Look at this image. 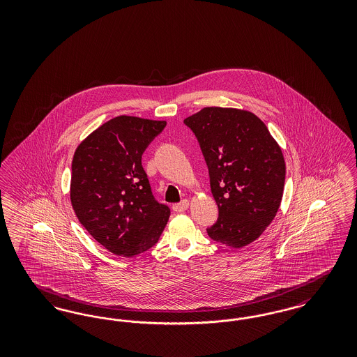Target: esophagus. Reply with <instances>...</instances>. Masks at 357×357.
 <instances>
[{"label": "esophagus", "mask_w": 357, "mask_h": 357, "mask_svg": "<svg viewBox=\"0 0 357 357\" xmlns=\"http://www.w3.org/2000/svg\"><path fill=\"white\" fill-rule=\"evenodd\" d=\"M187 207H188V201H182V202H179V204H175L172 206V210L175 211V213H183L185 210H187Z\"/></svg>", "instance_id": "34e87169"}]
</instances>
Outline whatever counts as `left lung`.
I'll return each mask as SVG.
<instances>
[{"label": "left lung", "mask_w": 357, "mask_h": 357, "mask_svg": "<svg viewBox=\"0 0 357 357\" xmlns=\"http://www.w3.org/2000/svg\"><path fill=\"white\" fill-rule=\"evenodd\" d=\"M183 123L201 146L218 204L208 237L234 249L252 243L282 199L285 160L280 146L262 120L242 109L206 107Z\"/></svg>", "instance_id": "8db88e82"}]
</instances>
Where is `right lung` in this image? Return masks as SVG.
<instances>
[{
    "mask_svg": "<svg viewBox=\"0 0 357 357\" xmlns=\"http://www.w3.org/2000/svg\"><path fill=\"white\" fill-rule=\"evenodd\" d=\"M166 121L118 116L76 149L70 202L80 223L107 250L134 257L151 249L169 221L170 208L151 191L142 155Z\"/></svg>",
    "mask_w": 357,
    "mask_h": 357,
    "instance_id": "obj_1",
    "label": "right lung"
}]
</instances>
